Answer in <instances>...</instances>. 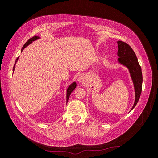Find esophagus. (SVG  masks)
<instances>
[{
  "label": "esophagus",
  "mask_w": 158,
  "mask_h": 158,
  "mask_svg": "<svg viewBox=\"0 0 158 158\" xmlns=\"http://www.w3.org/2000/svg\"><path fill=\"white\" fill-rule=\"evenodd\" d=\"M86 81V77L85 75H80L78 77H77V81L80 83H84Z\"/></svg>",
  "instance_id": "obj_1"
}]
</instances>
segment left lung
Listing matches in <instances>:
<instances>
[{
    "label": "left lung",
    "instance_id": "8db88e82",
    "mask_svg": "<svg viewBox=\"0 0 158 158\" xmlns=\"http://www.w3.org/2000/svg\"><path fill=\"white\" fill-rule=\"evenodd\" d=\"M118 62L128 69L131 81L135 88V103L131 110H132L139 101L142 93V69L137 57L131 47L128 44L122 41H118Z\"/></svg>",
    "mask_w": 158,
    "mask_h": 158
}]
</instances>
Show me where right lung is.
<instances>
[{
    "label": "right lung",
    "instance_id": "obj_1",
    "mask_svg": "<svg viewBox=\"0 0 158 158\" xmlns=\"http://www.w3.org/2000/svg\"><path fill=\"white\" fill-rule=\"evenodd\" d=\"M39 39H40V37H39L38 36H34V37L29 39V40H28L27 42L25 43L24 45H23V46L22 49H21V52H22V51L23 50V49H24L26 48V47H27L28 46V45H29L30 44H31L32 42H34V41L39 40ZM19 58V57L18 58H17L16 60V62H15L14 68H13V71H14V70H15V65H16V64L17 61H18ZM76 85H76V83H75V82H73V83H71L70 85L68 86V88H67V94H66V100H67V103H68V99H69V98H70V96L71 93H72V92L73 91V90H75V88H76Z\"/></svg>",
    "mask_w": 158,
    "mask_h": 158
}]
</instances>
